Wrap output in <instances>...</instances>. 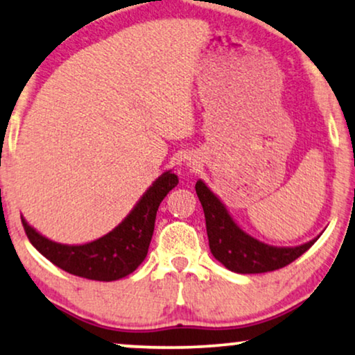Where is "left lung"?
Listing matches in <instances>:
<instances>
[{
	"instance_id": "1",
	"label": "left lung",
	"mask_w": 355,
	"mask_h": 355,
	"mask_svg": "<svg viewBox=\"0 0 355 355\" xmlns=\"http://www.w3.org/2000/svg\"><path fill=\"white\" fill-rule=\"evenodd\" d=\"M196 192L205 213L208 244H210L211 254L227 270L236 271V273H266V271L283 268L299 259L317 241H310L299 247L266 245L247 236L232 221L225 205L202 181L196 184Z\"/></svg>"
}]
</instances>
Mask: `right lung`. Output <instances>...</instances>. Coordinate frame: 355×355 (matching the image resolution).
<instances>
[{
    "instance_id": "1",
    "label": "right lung",
    "mask_w": 355,
    "mask_h": 355,
    "mask_svg": "<svg viewBox=\"0 0 355 355\" xmlns=\"http://www.w3.org/2000/svg\"><path fill=\"white\" fill-rule=\"evenodd\" d=\"M178 182L176 174H162L116 230L89 244H56L38 234L22 218L24 231L43 257L67 273L95 281L121 279L132 273L147 257L159 203Z\"/></svg>"
}]
</instances>
